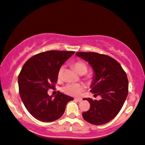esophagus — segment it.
<instances>
[{
	"label": "esophagus",
	"mask_w": 145,
	"mask_h": 145,
	"mask_svg": "<svg viewBox=\"0 0 145 145\" xmlns=\"http://www.w3.org/2000/svg\"><path fill=\"white\" fill-rule=\"evenodd\" d=\"M74 101H78V102H81L82 101V99H77V98H76V99H74Z\"/></svg>",
	"instance_id": "obj_1"
}]
</instances>
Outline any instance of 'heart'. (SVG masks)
I'll list each match as a JSON object with an SVG mask.
<instances>
[{"mask_svg":"<svg viewBox=\"0 0 145 145\" xmlns=\"http://www.w3.org/2000/svg\"><path fill=\"white\" fill-rule=\"evenodd\" d=\"M73 67L80 74H84L88 71V67L84 63L80 61H78L73 64ZM64 68L61 67L58 71L57 76L59 78H61L63 74ZM89 78V77H88ZM85 89L84 85L79 83L68 84L63 88V91L67 95L73 96V97H79L82 92Z\"/></svg>","mask_w":145,"mask_h":145,"instance_id":"heart-1","label":"heart"}]
</instances>
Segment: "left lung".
I'll return each instance as SVG.
<instances>
[{
    "instance_id": "8db88e82",
    "label": "left lung",
    "mask_w": 145,
    "mask_h": 145,
    "mask_svg": "<svg viewBox=\"0 0 145 145\" xmlns=\"http://www.w3.org/2000/svg\"><path fill=\"white\" fill-rule=\"evenodd\" d=\"M76 56L89 63L93 69L90 91L101 97L99 101L84 99L89 103L90 108L82 113L83 118L94 125L108 123L118 114L127 98L126 73L119 63L110 56L95 52H77Z\"/></svg>"
}]
</instances>
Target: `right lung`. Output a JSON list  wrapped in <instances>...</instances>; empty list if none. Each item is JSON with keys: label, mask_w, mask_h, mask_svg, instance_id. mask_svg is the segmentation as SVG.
I'll return each instance as SVG.
<instances>
[{"label": "right lung", "mask_w": 145, "mask_h": 145, "mask_svg": "<svg viewBox=\"0 0 145 145\" xmlns=\"http://www.w3.org/2000/svg\"><path fill=\"white\" fill-rule=\"evenodd\" d=\"M74 52L51 50L33 56L24 64L18 76L19 92L22 102L32 116L44 122L62 116L73 98L59 92L54 98L48 94L57 81L58 71Z\"/></svg>", "instance_id": "add662e5"}]
</instances>
